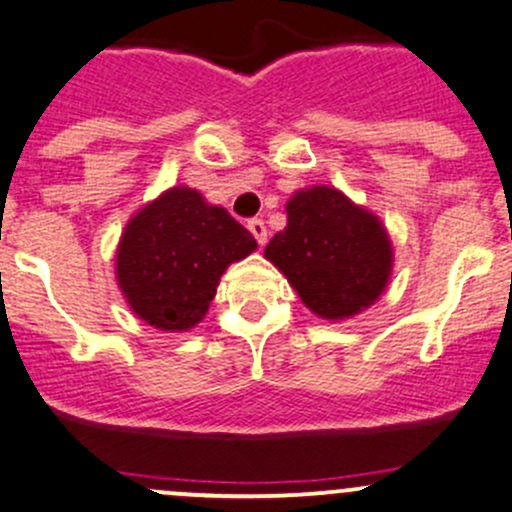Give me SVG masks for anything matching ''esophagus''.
<instances>
[{"mask_svg":"<svg viewBox=\"0 0 512 512\" xmlns=\"http://www.w3.org/2000/svg\"><path fill=\"white\" fill-rule=\"evenodd\" d=\"M246 227H249V232L254 234V239L258 241V246H263L268 241V229H266V224H263V219H249V224H246Z\"/></svg>","mask_w":512,"mask_h":512,"instance_id":"1","label":"esophagus"}]
</instances>
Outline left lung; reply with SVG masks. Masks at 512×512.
I'll return each mask as SVG.
<instances>
[{"label": "left lung", "instance_id": "obj_1", "mask_svg": "<svg viewBox=\"0 0 512 512\" xmlns=\"http://www.w3.org/2000/svg\"><path fill=\"white\" fill-rule=\"evenodd\" d=\"M285 212L288 224L263 256L288 278L307 310L339 322L381 298L393 273V244L378 214L332 185L298 190Z\"/></svg>", "mask_w": 512, "mask_h": 512}]
</instances>
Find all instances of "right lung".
I'll return each instance as SVG.
<instances>
[{
	"mask_svg": "<svg viewBox=\"0 0 512 512\" xmlns=\"http://www.w3.org/2000/svg\"><path fill=\"white\" fill-rule=\"evenodd\" d=\"M256 246L224 207L175 185L126 222L114 276L139 320L161 332H188L205 320L224 271Z\"/></svg>",
	"mask_w": 512,
	"mask_h": 512,
	"instance_id": "right-lung-1",
	"label": "right lung"
}]
</instances>
